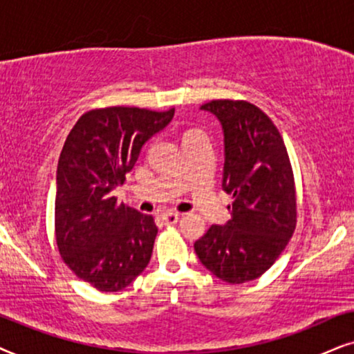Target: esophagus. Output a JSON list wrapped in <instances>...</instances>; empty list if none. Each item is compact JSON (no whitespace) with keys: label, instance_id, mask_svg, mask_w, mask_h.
I'll list each match as a JSON object with an SVG mask.
<instances>
[{"label":"esophagus","instance_id":"1","mask_svg":"<svg viewBox=\"0 0 354 354\" xmlns=\"http://www.w3.org/2000/svg\"><path fill=\"white\" fill-rule=\"evenodd\" d=\"M178 220H180V214H176V212H165V214H162V221L165 225H173Z\"/></svg>","mask_w":354,"mask_h":354}]
</instances>
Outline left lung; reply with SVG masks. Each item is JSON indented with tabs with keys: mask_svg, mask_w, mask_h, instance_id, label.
<instances>
[{
	"mask_svg": "<svg viewBox=\"0 0 354 354\" xmlns=\"http://www.w3.org/2000/svg\"><path fill=\"white\" fill-rule=\"evenodd\" d=\"M220 121L225 163L221 187L233 196L232 218L194 243L202 266L226 283L256 280L279 259L296 226L293 171L270 118L248 102L201 106Z\"/></svg>",
	"mask_w": 354,
	"mask_h": 354,
	"instance_id": "obj_1",
	"label": "left lung"
}]
</instances>
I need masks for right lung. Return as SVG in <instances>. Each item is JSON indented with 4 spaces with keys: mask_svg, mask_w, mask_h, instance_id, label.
<instances>
[{
    "mask_svg": "<svg viewBox=\"0 0 354 354\" xmlns=\"http://www.w3.org/2000/svg\"><path fill=\"white\" fill-rule=\"evenodd\" d=\"M173 116L174 108H102L79 118L66 138L56 169V243L66 266L93 288L120 291L147 267L158 233L153 216L116 204L113 189Z\"/></svg>",
    "mask_w": 354,
    "mask_h": 354,
    "instance_id": "1",
    "label": "right lung"
}]
</instances>
